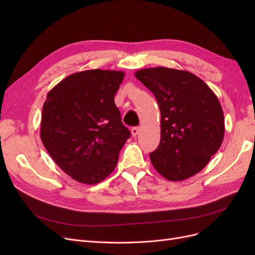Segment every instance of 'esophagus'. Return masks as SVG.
Returning a JSON list of instances; mask_svg holds the SVG:
<instances>
[{"instance_id":"esophagus-1","label":"esophagus","mask_w":255,"mask_h":255,"mask_svg":"<svg viewBox=\"0 0 255 255\" xmlns=\"http://www.w3.org/2000/svg\"><path fill=\"white\" fill-rule=\"evenodd\" d=\"M130 132H132V135L134 137H136L138 134L140 133V128L139 127H134V128H132V130H130Z\"/></svg>"}]
</instances>
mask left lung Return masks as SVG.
<instances>
[{
	"label": "left lung",
	"instance_id": "1",
	"mask_svg": "<svg viewBox=\"0 0 255 255\" xmlns=\"http://www.w3.org/2000/svg\"><path fill=\"white\" fill-rule=\"evenodd\" d=\"M155 96L160 111V142L151 163L165 179L180 182L197 174L217 152L225 116L214 91L197 75L155 67L135 72Z\"/></svg>",
	"mask_w": 255,
	"mask_h": 255
}]
</instances>
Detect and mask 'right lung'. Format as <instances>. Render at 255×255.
Returning a JSON list of instances; mask_svg holds the SVG:
<instances>
[{"label":"right lung","instance_id":"add662e5","mask_svg":"<svg viewBox=\"0 0 255 255\" xmlns=\"http://www.w3.org/2000/svg\"><path fill=\"white\" fill-rule=\"evenodd\" d=\"M123 78V71L85 70L67 76L47 95L40 138L56 165L79 183L106 179L130 136L114 101Z\"/></svg>","mask_w":255,"mask_h":255}]
</instances>
